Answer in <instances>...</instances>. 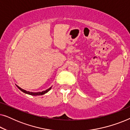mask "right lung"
Masks as SVG:
<instances>
[{"instance_id":"right-lung-1","label":"right lung","mask_w":130,"mask_h":130,"mask_svg":"<svg viewBox=\"0 0 130 130\" xmlns=\"http://www.w3.org/2000/svg\"><path fill=\"white\" fill-rule=\"evenodd\" d=\"M17 86L18 88L19 89H20L21 91L24 92V93H27L28 95H33V96H37V95H44V94H45L46 93H47L51 89V88H50L49 89H48L45 90V91H42L41 92H28V91H26V90H25L24 89H21V88H19V86H18L17 85Z\"/></svg>"}]
</instances>
